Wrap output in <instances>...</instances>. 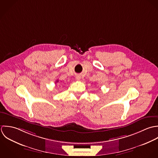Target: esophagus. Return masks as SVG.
Returning <instances> with one entry per match:
<instances>
[{"label":"esophagus","instance_id":"1","mask_svg":"<svg viewBox=\"0 0 158 158\" xmlns=\"http://www.w3.org/2000/svg\"><path fill=\"white\" fill-rule=\"evenodd\" d=\"M76 79L77 81H79V80L81 79V76H79V75H77V76H76Z\"/></svg>","mask_w":158,"mask_h":158}]
</instances>
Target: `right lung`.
<instances>
[{
    "instance_id": "right-lung-1",
    "label": "right lung",
    "mask_w": 158,
    "mask_h": 158,
    "mask_svg": "<svg viewBox=\"0 0 158 158\" xmlns=\"http://www.w3.org/2000/svg\"><path fill=\"white\" fill-rule=\"evenodd\" d=\"M59 82V81H58V80H57V81H56V83H57V82Z\"/></svg>"
}]
</instances>
